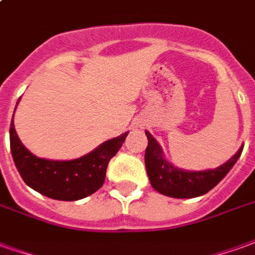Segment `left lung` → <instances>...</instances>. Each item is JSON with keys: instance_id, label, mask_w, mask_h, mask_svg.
<instances>
[{"instance_id": "obj_1", "label": "left lung", "mask_w": 255, "mask_h": 255, "mask_svg": "<svg viewBox=\"0 0 255 255\" xmlns=\"http://www.w3.org/2000/svg\"><path fill=\"white\" fill-rule=\"evenodd\" d=\"M146 136L149 142L144 153V165L150 184L155 191L171 198H195L209 192L235 165L243 150L242 144L230 160L214 169L186 171L166 160L161 146L149 131H146Z\"/></svg>"}]
</instances>
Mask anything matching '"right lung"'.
I'll return each mask as SVG.
<instances>
[{"mask_svg": "<svg viewBox=\"0 0 255 255\" xmlns=\"http://www.w3.org/2000/svg\"><path fill=\"white\" fill-rule=\"evenodd\" d=\"M127 135L128 132H124L109 139L83 157L57 161L39 158L25 149L16 133L13 119L9 129L14 165L25 184L42 195L58 201H78L100 190L105 182L108 164L120 150Z\"/></svg>", "mask_w": 255, "mask_h": 255, "instance_id": "obj_1", "label": "right lung"}]
</instances>
